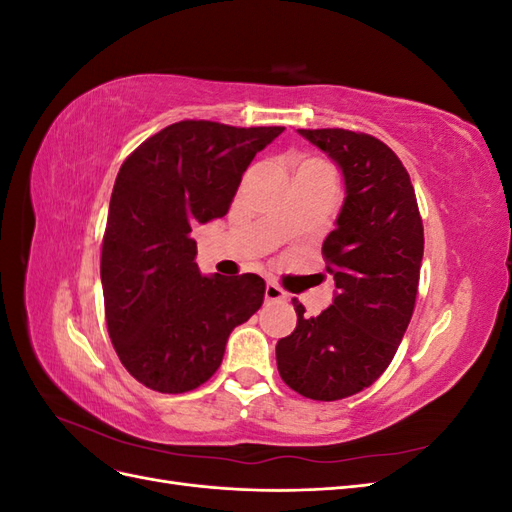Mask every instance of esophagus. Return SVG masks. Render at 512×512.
Segmentation results:
<instances>
[{
    "label": "esophagus",
    "mask_w": 512,
    "mask_h": 512,
    "mask_svg": "<svg viewBox=\"0 0 512 512\" xmlns=\"http://www.w3.org/2000/svg\"><path fill=\"white\" fill-rule=\"evenodd\" d=\"M286 297H288V294L280 286L273 284V282H267V288H265V299L267 301H282Z\"/></svg>",
    "instance_id": "esophagus-1"
}]
</instances>
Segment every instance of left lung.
I'll list each match as a JSON object with an SVG mask.
<instances>
[{"instance_id":"left-lung-1","label":"left lung","mask_w":512,"mask_h":512,"mask_svg":"<svg viewBox=\"0 0 512 512\" xmlns=\"http://www.w3.org/2000/svg\"><path fill=\"white\" fill-rule=\"evenodd\" d=\"M342 170L344 205L322 243L333 303L275 346L282 380L303 397L335 401L367 389L389 367L416 301L423 222L408 170L378 138L342 128L299 130Z\"/></svg>"}]
</instances>
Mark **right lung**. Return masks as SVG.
I'll list each match as a JSON object with an SVG mask.
<instances>
[{
    "instance_id": "right-lung-1",
    "label": "right lung",
    "mask_w": 512,
    "mask_h": 512,
    "mask_svg": "<svg viewBox=\"0 0 512 512\" xmlns=\"http://www.w3.org/2000/svg\"><path fill=\"white\" fill-rule=\"evenodd\" d=\"M282 132L179 121L121 164L100 258L104 312L119 361L147 389L207 382L232 329L262 305V277L200 273L192 228L224 218L247 166Z\"/></svg>"
}]
</instances>
